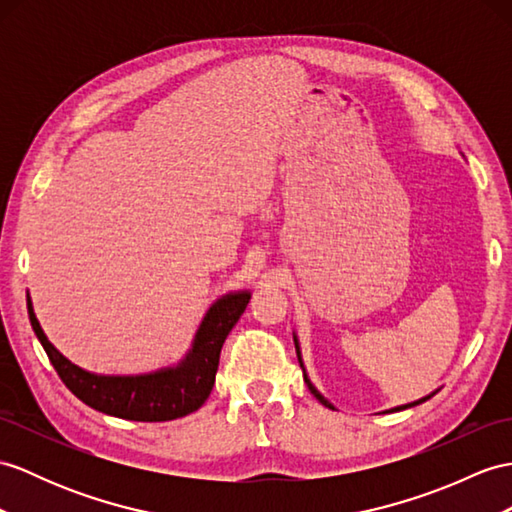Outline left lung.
I'll use <instances>...</instances> for the list:
<instances>
[{"label": "left lung", "instance_id": "1", "mask_svg": "<svg viewBox=\"0 0 512 512\" xmlns=\"http://www.w3.org/2000/svg\"><path fill=\"white\" fill-rule=\"evenodd\" d=\"M295 347H297V343H295ZM297 356H299V352H297ZM299 365H302V358H299ZM304 382L308 384V389H310V393H313L315 397H317V400L323 404V406H328V408H332V404L326 400V397H323L317 389H315V386L313 384H310V380L306 378V373H304ZM430 397V395H428ZM428 397H423V400H419V402H413V404H406V406H400V408H393V410H404V408H410V406H417V404H421V402H426L428 400Z\"/></svg>", "mask_w": 512, "mask_h": 512}]
</instances>
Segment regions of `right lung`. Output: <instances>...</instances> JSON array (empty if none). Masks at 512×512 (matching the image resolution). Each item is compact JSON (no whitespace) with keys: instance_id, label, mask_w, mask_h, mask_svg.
Masks as SVG:
<instances>
[{"instance_id":"obj_1","label":"right lung","mask_w":512,"mask_h":512,"mask_svg":"<svg viewBox=\"0 0 512 512\" xmlns=\"http://www.w3.org/2000/svg\"><path fill=\"white\" fill-rule=\"evenodd\" d=\"M249 304V293H234L208 310L195 336L193 350L176 369L149 373V376H95L62 356L47 341L28 299V315L34 334L54 365L67 389L99 413L130 421H171L184 417L202 406L215 386L219 354L223 341L241 319Z\"/></svg>"}]
</instances>
